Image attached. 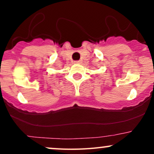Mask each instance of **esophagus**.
I'll return each instance as SVG.
<instances>
[{
	"instance_id": "obj_1",
	"label": "esophagus",
	"mask_w": 154,
	"mask_h": 154,
	"mask_svg": "<svg viewBox=\"0 0 154 154\" xmlns=\"http://www.w3.org/2000/svg\"><path fill=\"white\" fill-rule=\"evenodd\" d=\"M75 63H77V64H79V63H82V61H80V60H79V61H75Z\"/></svg>"
}]
</instances>
